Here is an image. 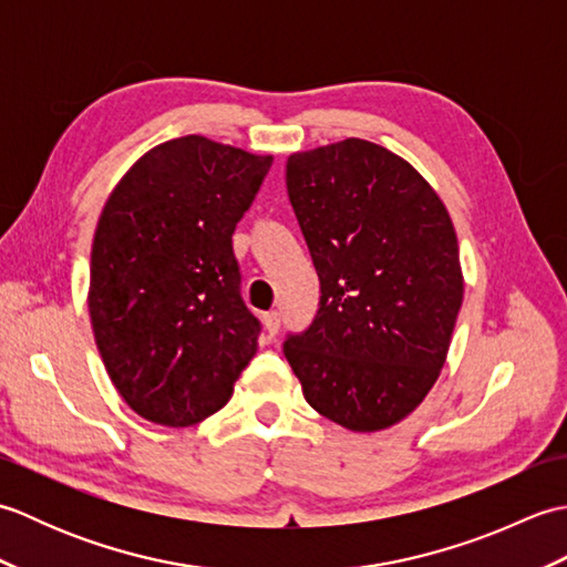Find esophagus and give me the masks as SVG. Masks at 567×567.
I'll return each instance as SVG.
<instances>
[{"instance_id":"esophagus-1","label":"esophagus","mask_w":567,"mask_h":567,"mask_svg":"<svg viewBox=\"0 0 567 567\" xmlns=\"http://www.w3.org/2000/svg\"><path fill=\"white\" fill-rule=\"evenodd\" d=\"M262 329H265V333L270 336H277V331H280V315H277V311H268V315H262Z\"/></svg>"}]
</instances>
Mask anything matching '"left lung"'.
Returning <instances> with one entry per match:
<instances>
[{
    "mask_svg": "<svg viewBox=\"0 0 567 567\" xmlns=\"http://www.w3.org/2000/svg\"><path fill=\"white\" fill-rule=\"evenodd\" d=\"M287 195L321 282L285 358L305 400L343 429L394 426L449 355L463 270L449 209L400 155L363 138L292 153Z\"/></svg>",
    "mask_w": 567,
    "mask_h": 567,
    "instance_id": "left-lung-1",
    "label": "left lung"
}]
</instances>
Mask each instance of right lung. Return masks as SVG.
<instances>
[{
  "mask_svg": "<svg viewBox=\"0 0 567 567\" xmlns=\"http://www.w3.org/2000/svg\"><path fill=\"white\" fill-rule=\"evenodd\" d=\"M272 155L204 136L165 141L106 199L90 260V319L124 402L163 426H192L231 400L258 351L240 299L234 228Z\"/></svg>",
  "mask_w": 567,
  "mask_h": 567,
  "instance_id": "add662e5",
  "label": "right lung"
}]
</instances>
